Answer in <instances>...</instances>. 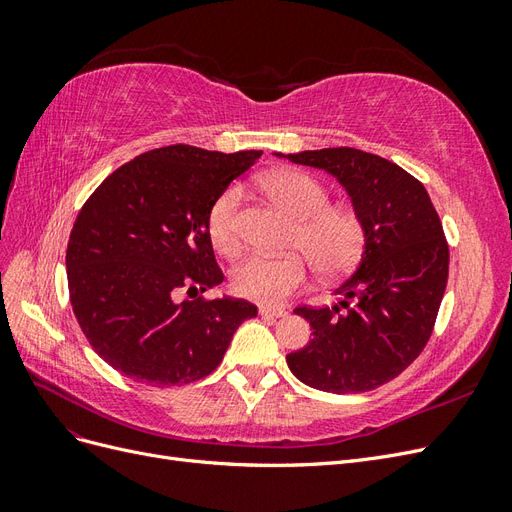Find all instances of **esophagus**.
<instances>
[{"mask_svg": "<svg viewBox=\"0 0 512 512\" xmlns=\"http://www.w3.org/2000/svg\"><path fill=\"white\" fill-rule=\"evenodd\" d=\"M286 314L288 312L282 307H267V305L260 307V316H265V318H284Z\"/></svg>", "mask_w": 512, "mask_h": 512, "instance_id": "esophagus-1", "label": "esophagus"}]
</instances>
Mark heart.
Here are the masks:
<instances>
[{"label":"heart","mask_w":512,"mask_h":512,"mask_svg":"<svg viewBox=\"0 0 512 512\" xmlns=\"http://www.w3.org/2000/svg\"><path fill=\"white\" fill-rule=\"evenodd\" d=\"M277 205L299 220L290 245L312 262L320 275H342L359 260L365 245L361 215L346 207H329L324 185L301 170H277L260 181ZM239 192H224L209 213V237L226 256L239 252ZM307 280V262L301 256L273 258L254 254L232 273L235 290L245 299L277 305L297 292Z\"/></svg>","instance_id":"obj_1"}]
</instances>
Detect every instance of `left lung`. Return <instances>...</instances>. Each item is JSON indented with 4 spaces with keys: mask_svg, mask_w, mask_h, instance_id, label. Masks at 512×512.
<instances>
[{
    "mask_svg": "<svg viewBox=\"0 0 512 512\" xmlns=\"http://www.w3.org/2000/svg\"><path fill=\"white\" fill-rule=\"evenodd\" d=\"M327 170L365 224L356 271L331 307H299L314 337L286 363L324 393H363L393 380L425 348L448 280V245L421 181L374 153L352 147L275 153Z\"/></svg>",
    "mask_w": 512,
    "mask_h": 512,
    "instance_id": "1",
    "label": "left lung"
}]
</instances>
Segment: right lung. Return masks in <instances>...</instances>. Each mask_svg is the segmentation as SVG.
<instances>
[{
  "label": "right lung",
  "instance_id": "right-lung-1",
  "mask_svg": "<svg viewBox=\"0 0 512 512\" xmlns=\"http://www.w3.org/2000/svg\"><path fill=\"white\" fill-rule=\"evenodd\" d=\"M262 151L170 145L141 153L89 196L70 232L66 271L74 316L102 359L136 382L188 384L220 365L256 305L222 294L209 213Z\"/></svg>",
  "mask_w": 512,
  "mask_h": 512
}]
</instances>
